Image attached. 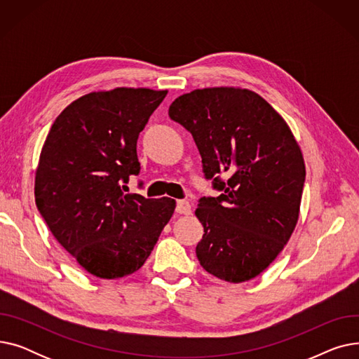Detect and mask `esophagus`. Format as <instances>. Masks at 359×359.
Listing matches in <instances>:
<instances>
[{"instance_id": "34e87169", "label": "esophagus", "mask_w": 359, "mask_h": 359, "mask_svg": "<svg viewBox=\"0 0 359 359\" xmlns=\"http://www.w3.org/2000/svg\"><path fill=\"white\" fill-rule=\"evenodd\" d=\"M176 212L183 214V215H189V214H192V206L187 201H177Z\"/></svg>"}]
</instances>
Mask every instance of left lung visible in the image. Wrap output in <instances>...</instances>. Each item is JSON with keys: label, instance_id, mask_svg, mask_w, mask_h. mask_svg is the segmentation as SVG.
Listing matches in <instances>:
<instances>
[{"label": "left lung", "instance_id": "1", "mask_svg": "<svg viewBox=\"0 0 359 359\" xmlns=\"http://www.w3.org/2000/svg\"><path fill=\"white\" fill-rule=\"evenodd\" d=\"M168 116L191 132L205 179L221 192L201 198L195 211L203 225L201 266L234 284L257 276L298 221L306 165L290 126L259 94L234 87L183 94Z\"/></svg>", "mask_w": 359, "mask_h": 359}]
</instances>
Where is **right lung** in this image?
Masks as SVG:
<instances>
[{
    "mask_svg": "<svg viewBox=\"0 0 359 359\" xmlns=\"http://www.w3.org/2000/svg\"><path fill=\"white\" fill-rule=\"evenodd\" d=\"M167 90L94 91L55 119L34 179L36 206L53 237L88 273L137 272L172 218L176 201L125 194L140 173L137 141Z\"/></svg>",
    "mask_w": 359,
    "mask_h": 359,
    "instance_id": "add662e5",
    "label": "right lung"
}]
</instances>
